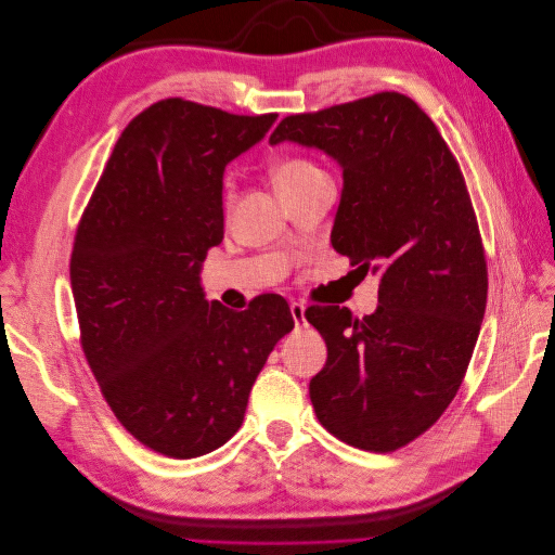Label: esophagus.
Listing matches in <instances>:
<instances>
[{"instance_id":"1","label":"esophagus","mask_w":555,"mask_h":555,"mask_svg":"<svg viewBox=\"0 0 555 555\" xmlns=\"http://www.w3.org/2000/svg\"><path fill=\"white\" fill-rule=\"evenodd\" d=\"M289 310H292V317L296 322V328H306L308 326V319H306V306L298 304V300H292L289 304Z\"/></svg>"}]
</instances>
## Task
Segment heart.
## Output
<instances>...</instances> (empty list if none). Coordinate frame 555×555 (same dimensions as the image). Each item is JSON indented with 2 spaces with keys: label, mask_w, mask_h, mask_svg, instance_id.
I'll return each instance as SVG.
<instances>
[{
  "label": "heart",
  "mask_w": 555,
  "mask_h": 555,
  "mask_svg": "<svg viewBox=\"0 0 555 555\" xmlns=\"http://www.w3.org/2000/svg\"><path fill=\"white\" fill-rule=\"evenodd\" d=\"M324 171L314 166L310 159L304 157H282L273 166V182L278 190L294 188L298 182H306L314 176H322Z\"/></svg>",
  "instance_id": "heart-1"
}]
</instances>
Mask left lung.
Returning <instances> with one entry per match:
<instances>
[{
	"mask_svg": "<svg viewBox=\"0 0 555 555\" xmlns=\"http://www.w3.org/2000/svg\"><path fill=\"white\" fill-rule=\"evenodd\" d=\"M284 141L338 162L331 245L379 278V306L363 319L340 306L306 310L328 349L310 379L314 414L351 447L396 451L449 408L486 310L489 278L461 166L398 92L284 117L271 145Z\"/></svg>",
	"mask_w": 555,
	"mask_h": 555,
	"instance_id": "left-lung-1",
	"label": "left lung"
}]
</instances>
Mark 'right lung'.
I'll return each instance as SVG.
<instances>
[{"mask_svg":"<svg viewBox=\"0 0 555 555\" xmlns=\"http://www.w3.org/2000/svg\"><path fill=\"white\" fill-rule=\"evenodd\" d=\"M278 120L164 99L133 117L76 231L80 343L113 414L171 459L238 433L257 375L294 328L266 294L233 312L206 300L201 266L224 238V169Z\"/></svg>","mask_w":555,"mask_h":555,"instance_id":"1","label":"right lung"}]
</instances>
